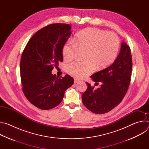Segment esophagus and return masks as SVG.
<instances>
[{
	"instance_id": "obj_1",
	"label": "esophagus",
	"mask_w": 149,
	"mask_h": 149,
	"mask_svg": "<svg viewBox=\"0 0 149 149\" xmlns=\"http://www.w3.org/2000/svg\"><path fill=\"white\" fill-rule=\"evenodd\" d=\"M79 81V79H78L77 78H74V83H77V82H78Z\"/></svg>"
}]
</instances>
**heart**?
Returning <instances> with one entry per match:
<instances>
[{"label": "heart", "mask_w": 149, "mask_h": 149, "mask_svg": "<svg viewBox=\"0 0 149 149\" xmlns=\"http://www.w3.org/2000/svg\"><path fill=\"white\" fill-rule=\"evenodd\" d=\"M77 48L84 49L83 61H75L67 66V72L77 78H82L97 70L110 66L116 59L120 48V40L113 32L88 28L77 33L73 43L67 42L62 49L63 58L67 61L75 57Z\"/></svg>", "instance_id": "obj_1"}]
</instances>
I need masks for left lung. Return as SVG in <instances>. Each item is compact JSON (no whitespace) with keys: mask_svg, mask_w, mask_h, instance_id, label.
I'll use <instances>...</instances> for the list:
<instances>
[{"mask_svg":"<svg viewBox=\"0 0 149 149\" xmlns=\"http://www.w3.org/2000/svg\"><path fill=\"white\" fill-rule=\"evenodd\" d=\"M132 71L131 49L125 42L112 65L91 76L95 85L101 84L97 90L87 82V90L82 94L83 104L91 112L102 114L108 113L122 101L130 86Z\"/></svg>","mask_w":149,"mask_h":149,"instance_id":"left-lung-1","label":"left lung"}]
</instances>
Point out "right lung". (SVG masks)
Here are the masks:
<instances>
[{
    "label": "right lung",
    "mask_w": 149,
    "mask_h": 149,
    "mask_svg": "<svg viewBox=\"0 0 149 149\" xmlns=\"http://www.w3.org/2000/svg\"><path fill=\"white\" fill-rule=\"evenodd\" d=\"M71 26L53 24L37 31L29 39L21 56L20 70L22 91L28 100L41 110L59 105L65 91L74 81L69 75L51 74L63 61L62 47L71 34Z\"/></svg>",
    "instance_id": "obj_1"
}]
</instances>
